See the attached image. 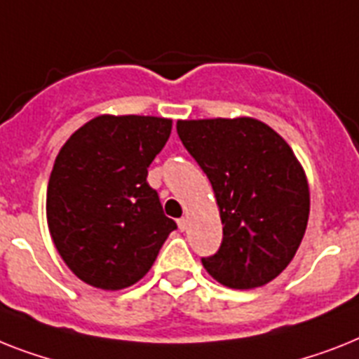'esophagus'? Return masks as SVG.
Here are the masks:
<instances>
[{
	"label": "esophagus",
	"instance_id": "esophagus-1",
	"mask_svg": "<svg viewBox=\"0 0 359 359\" xmlns=\"http://www.w3.org/2000/svg\"><path fill=\"white\" fill-rule=\"evenodd\" d=\"M177 227H180V231H185L187 229V218H180V220H177Z\"/></svg>",
	"mask_w": 359,
	"mask_h": 359
}]
</instances>
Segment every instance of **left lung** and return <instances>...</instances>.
<instances>
[{
  "instance_id": "left-lung-1",
  "label": "left lung",
  "mask_w": 359,
  "mask_h": 359,
  "mask_svg": "<svg viewBox=\"0 0 359 359\" xmlns=\"http://www.w3.org/2000/svg\"><path fill=\"white\" fill-rule=\"evenodd\" d=\"M183 147L209 177L224 238L201 264L224 286L273 280L297 251L310 212L303 168L292 148L257 119L180 121Z\"/></svg>"
}]
</instances>
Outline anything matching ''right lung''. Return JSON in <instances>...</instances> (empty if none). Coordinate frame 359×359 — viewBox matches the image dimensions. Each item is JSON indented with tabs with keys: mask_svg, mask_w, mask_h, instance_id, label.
<instances>
[{
	"mask_svg": "<svg viewBox=\"0 0 359 359\" xmlns=\"http://www.w3.org/2000/svg\"><path fill=\"white\" fill-rule=\"evenodd\" d=\"M172 121L100 115L56 156L47 187V224L69 269L95 288L121 290L144 277L177 229L163 212L148 167Z\"/></svg>",
	"mask_w": 359,
	"mask_h": 359,
	"instance_id": "right-lung-1",
	"label": "right lung"
}]
</instances>
